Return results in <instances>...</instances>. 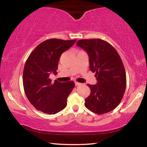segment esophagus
I'll return each instance as SVG.
<instances>
[{
	"mask_svg": "<svg viewBox=\"0 0 147 147\" xmlns=\"http://www.w3.org/2000/svg\"><path fill=\"white\" fill-rule=\"evenodd\" d=\"M74 84H75L76 86H80V85H81V84H80V83L78 82H74Z\"/></svg>",
	"mask_w": 147,
	"mask_h": 147,
	"instance_id": "obj_1",
	"label": "esophagus"
}]
</instances>
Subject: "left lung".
<instances>
[{"instance_id": "obj_1", "label": "left lung", "mask_w": 147, "mask_h": 147, "mask_svg": "<svg viewBox=\"0 0 147 147\" xmlns=\"http://www.w3.org/2000/svg\"><path fill=\"white\" fill-rule=\"evenodd\" d=\"M76 44L88 53L89 69L97 80L96 85L88 84L91 93L85 99V106L98 115L113 110L120 104L126 86L120 56L111 45L100 39H80Z\"/></svg>"}]
</instances>
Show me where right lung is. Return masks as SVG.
Listing matches in <instances>:
<instances>
[{
	"mask_svg": "<svg viewBox=\"0 0 147 147\" xmlns=\"http://www.w3.org/2000/svg\"><path fill=\"white\" fill-rule=\"evenodd\" d=\"M76 41L49 39L36 47L24 65L23 82L24 93L36 109L55 114L67 106V99L74 88L73 81L52 82L51 73L56 74L59 58Z\"/></svg>",
	"mask_w": 147,
	"mask_h": 147,
	"instance_id": "obj_1",
	"label": "right lung"
}]
</instances>
